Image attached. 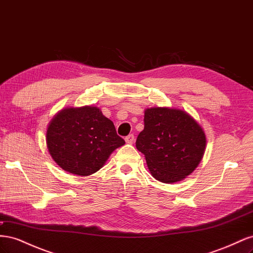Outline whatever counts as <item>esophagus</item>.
<instances>
[{
	"label": "esophagus",
	"mask_w": 253,
	"mask_h": 253,
	"mask_svg": "<svg viewBox=\"0 0 253 253\" xmlns=\"http://www.w3.org/2000/svg\"><path fill=\"white\" fill-rule=\"evenodd\" d=\"M134 139H135L134 135H133V134H129L128 136L126 137V142L128 143V144H132V143L134 142Z\"/></svg>",
	"instance_id": "obj_1"
}]
</instances>
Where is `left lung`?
<instances>
[{
    "label": "left lung",
    "mask_w": 253,
    "mask_h": 253,
    "mask_svg": "<svg viewBox=\"0 0 253 253\" xmlns=\"http://www.w3.org/2000/svg\"><path fill=\"white\" fill-rule=\"evenodd\" d=\"M206 145L205 131L186 111L166 106L145 109L144 128L137 137L136 148L156 180L174 183L185 179L202 162Z\"/></svg>",
    "instance_id": "left-lung-1"
}]
</instances>
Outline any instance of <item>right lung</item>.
I'll use <instances>...</instances> for the list:
<instances>
[{"instance_id":"add662e5","label":"right lung","mask_w":253,"mask_h":253,"mask_svg":"<svg viewBox=\"0 0 253 253\" xmlns=\"http://www.w3.org/2000/svg\"><path fill=\"white\" fill-rule=\"evenodd\" d=\"M126 141L113 121L97 106H67L50 120L46 145L51 158L64 171L78 176L96 173Z\"/></svg>"}]
</instances>
